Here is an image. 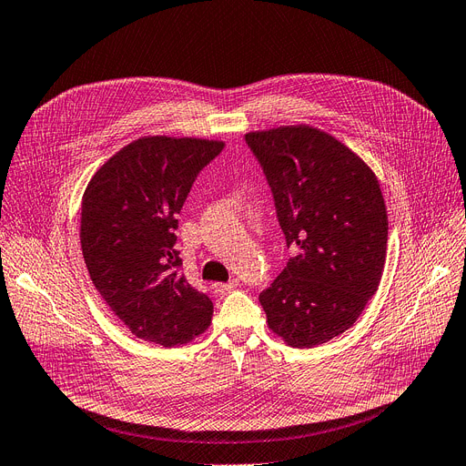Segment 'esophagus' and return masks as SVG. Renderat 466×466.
<instances>
[{
	"mask_svg": "<svg viewBox=\"0 0 466 466\" xmlns=\"http://www.w3.org/2000/svg\"><path fill=\"white\" fill-rule=\"evenodd\" d=\"M238 286H239V280H238V279H232V280L227 282V284H222V282L213 284V291H215V294H218V296H224V294H228V291L236 289Z\"/></svg>",
	"mask_w": 466,
	"mask_h": 466,
	"instance_id": "obj_1",
	"label": "esophagus"
}]
</instances>
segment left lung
Listing matches in <instances>:
<instances>
[{
    "instance_id": "obj_1",
    "label": "left lung",
    "mask_w": 466,
    "mask_h": 466,
    "mask_svg": "<svg viewBox=\"0 0 466 466\" xmlns=\"http://www.w3.org/2000/svg\"><path fill=\"white\" fill-rule=\"evenodd\" d=\"M294 248L261 291L268 329L291 348H317L351 329L376 294L388 246L386 205L365 161L313 127L246 134Z\"/></svg>"
}]
</instances>
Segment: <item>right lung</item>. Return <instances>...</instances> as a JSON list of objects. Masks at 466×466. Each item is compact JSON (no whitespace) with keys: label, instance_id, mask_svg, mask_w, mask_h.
Segmentation results:
<instances>
[{"label":"right lung","instance_id":"1","mask_svg":"<svg viewBox=\"0 0 466 466\" xmlns=\"http://www.w3.org/2000/svg\"><path fill=\"white\" fill-rule=\"evenodd\" d=\"M199 137H140L86 187L80 244L90 279L130 332L172 348L211 324L213 303L180 272L178 213L199 172L222 151Z\"/></svg>","mask_w":466,"mask_h":466}]
</instances>
